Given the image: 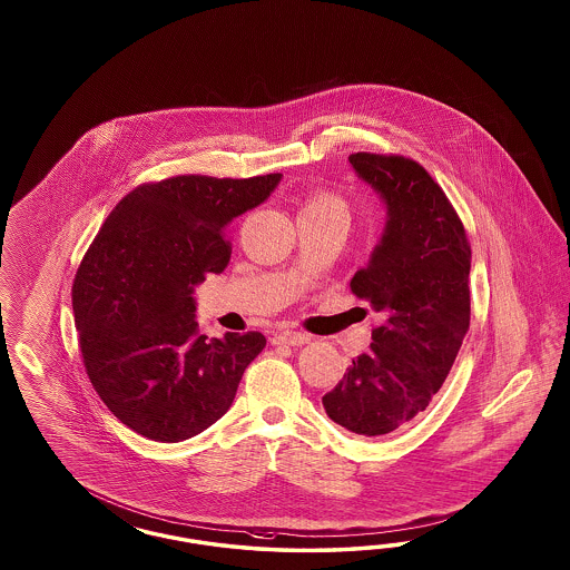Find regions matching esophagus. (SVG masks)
Listing matches in <instances>:
<instances>
[{
	"instance_id": "esophagus-1",
	"label": "esophagus",
	"mask_w": 570,
	"mask_h": 570,
	"mask_svg": "<svg viewBox=\"0 0 570 570\" xmlns=\"http://www.w3.org/2000/svg\"><path fill=\"white\" fill-rule=\"evenodd\" d=\"M309 341V334L296 332V330H284V332H277L274 336V345L301 346L307 345Z\"/></svg>"
}]
</instances>
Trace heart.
Here are the masks:
<instances>
[{"instance_id":"1","label":"heart","mask_w":570,"mask_h":570,"mask_svg":"<svg viewBox=\"0 0 570 570\" xmlns=\"http://www.w3.org/2000/svg\"><path fill=\"white\" fill-rule=\"evenodd\" d=\"M307 207H341L343 208V203L336 198V196H332L328 191H315L313 196H309V200H307Z\"/></svg>"}]
</instances>
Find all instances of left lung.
Wrapping results in <instances>:
<instances>
[{
  "label": "left lung",
  "mask_w": 570,
  "mask_h": 570,
  "mask_svg": "<svg viewBox=\"0 0 570 570\" xmlns=\"http://www.w3.org/2000/svg\"><path fill=\"white\" fill-rule=\"evenodd\" d=\"M353 169L386 203L389 222L351 293L379 311L370 351L324 395L346 431L380 436L422 414L470 328V242L445 191L403 155L355 153Z\"/></svg>",
  "instance_id": "obj_1"
}]
</instances>
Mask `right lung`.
<instances>
[{
    "label": "right lung",
    "mask_w": 570,
    "mask_h": 570,
    "mask_svg": "<svg viewBox=\"0 0 570 570\" xmlns=\"http://www.w3.org/2000/svg\"><path fill=\"white\" fill-rule=\"evenodd\" d=\"M279 173L248 179L175 175L122 196L72 282V313L89 382L125 426L177 443L229 410L261 332L210 338L194 322V286L222 274L227 227L261 205Z\"/></svg>",
    "instance_id": "add662e5"
}]
</instances>
